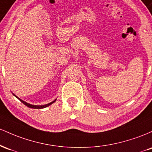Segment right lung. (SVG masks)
Listing matches in <instances>:
<instances>
[{"instance_id":"1","label":"right lung","mask_w":152,"mask_h":152,"mask_svg":"<svg viewBox=\"0 0 152 152\" xmlns=\"http://www.w3.org/2000/svg\"><path fill=\"white\" fill-rule=\"evenodd\" d=\"M13 95H14V94H13ZM14 96H15V95H14ZM16 97H17V96H16ZM17 98H18V97H17ZM18 99L20 101V102H21L23 103V104H24L26 106H27L28 107L32 108V109H43V108H46V107H47V106H50V104H53V103H54V102H56V100H55V101H53V102L49 103V104H46V105H43V106H36V105H32V104H28V103L25 102H24V101H23V100H21V99Z\"/></svg>"}]
</instances>
